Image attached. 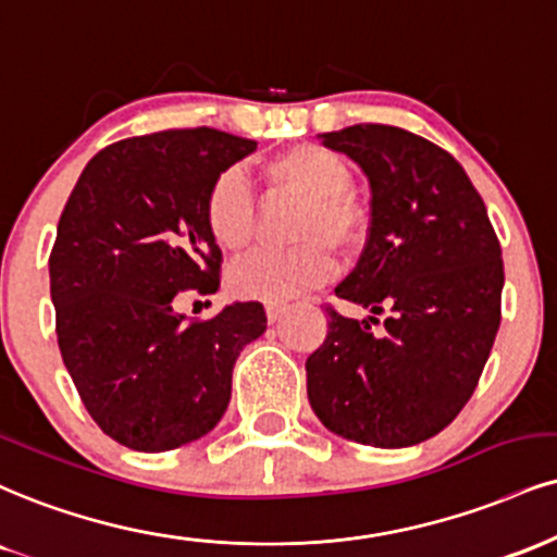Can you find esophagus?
Instances as JSON below:
<instances>
[{
	"instance_id": "esophagus-1",
	"label": "esophagus",
	"mask_w": 557,
	"mask_h": 557,
	"mask_svg": "<svg viewBox=\"0 0 557 557\" xmlns=\"http://www.w3.org/2000/svg\"><path fill=\"white\" fill-rule=\"evenodd\" d=\"M285 311H287V306L270 304V306H267V321H270V324H277V321L285 317Z\"/></svg>"
}]
</instances>
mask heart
I'll use <instances>...</instances> for the list:
<instances>
[{
    "label": "heart",
    "mask_w": 557,
    "mask_h": 557,
    "mask_svg": "<svg viewBox=\"0 0 557 557\" xmlns=\"http://www.w3.org/2000/svg\"><path fill=\"white\" fill-rule=\"evenodd\" d=\"M267 176L277 186L300 194L308 207L300 218L298 240L287 251L259 249L246 253L227 272V285L238 298L285 304L334 274V249L350 251L363 238V214L347 197L352 169L339 152L321 145H296L267 163ZM205 223L214 244L238 253L249 246L257 223L251 181L240 169H227L212 181L205 199Z\"/></svg>",
    "instance_id": "heart-1"
}]
</instances>
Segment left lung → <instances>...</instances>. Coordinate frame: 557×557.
Returning a JSON list of instances; mask_svg holds the SVG:
<instances>
[{"label": "left lung", "mask_w": 557, "mask_h": 557, "mask_svg": "<svg viewBox=\"0 0 557 557\" xmlns=\"http://www.w3.org/2000/svg\"><path fill=\"white\" fill-rule=\"evenodd\" d=\"M371 184V233L334 293L371 317L334 308L306 360L311 410L332 433L405 448L441 433L478 386L500 326L504 259L465 169L418 134L355 124L319 134ZM389 311L385 330L371 333Z\"/></svg>", "instance_id": "left-lung-1"}]
</instances>
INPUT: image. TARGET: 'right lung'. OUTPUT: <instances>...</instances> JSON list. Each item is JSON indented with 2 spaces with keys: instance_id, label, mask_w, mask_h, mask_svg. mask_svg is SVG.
Masks as SVG:
<instances>
[{
  "instance_id": "obj_1",
  "label": "right lung",
  "mask_w": 557,
  "mask_h": 557,
  "mask_svg": "<svg viewBox=\"0 0 557 557\" xmlns=\"http://www.w3.org/2000/svg\"><path fill=\"white\" fill-rule=\"evenodd\" d=\"M253 150L210 126L122 139L85 165L59 218L49 259L59 350L90 418L134 451L210 433L236 358L267 330L253 300L207 321L173 311L178 293L218 290L205 199Z\"/></svg>"
}]
</instances>
